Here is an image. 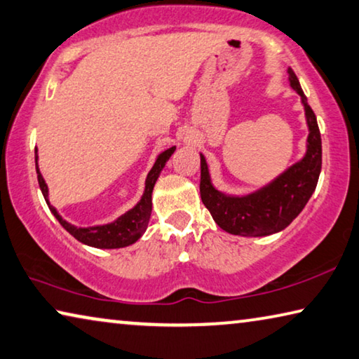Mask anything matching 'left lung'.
<instances>
[{
  "label": "left lung",
  "mask_w": 359,
  "mask_h": 359,
  "mask_svg": "<svg viewBox=\"0 0 359 359\" xmlns=\"http://www.w3.org/2000/svg\"><path fill=\"white\" fill-rule=\"evenodd\" d=\"M289 83L305 108L309 137L304 158L271 180L269 185L244 196L225 195L210 182L206 158L201 156L200 193L203 204L222 230L240 236H266L286 229L302 212L316 189L321 172V134L300 83L289 68Z\"/></svg>",
  "instance_id": "1"
}]
</instances>
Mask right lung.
<instances>
[{
    "mask_svg": "<svg viewBox=\"0 0 359 359\" xmlns=\"http://www.w3.org/2000/svg\"><path fill=\"white\" fill-rule=\"evenodd\" d=\"M175 151V147H170V149L164 150L159 153L155 164L150 169L149 175H147L145 180V190L144 195H142L140 201L135 204L133 209H129L128 212H124L121 217L113 220L111 224L105 225H95V226H86V229H81V226H75L68 224L67 220L62 219V215L57 212L54 206H50L49 198H48V185L44 182L41 172H39L38 168V150H35V164H36V174H38V184L39 189L43 191L44 200H46L50 212L54 214V217L59 220V224L64 226V229L70 233L73 238H76L79 243L88 244V246L99 248V249H118V248H126L129 244H134L139 238L144 235L147 230V225H149L150 215H151V193L153 187H155L156 180L161 174L163 168L166 166L168 159L170 155Z\"/></svg>",
    "mask_w": 359,
    "mask_h": 359,
    "instance_id": "add662e5",
    "label": "right lung"
}]
</instances>
